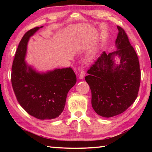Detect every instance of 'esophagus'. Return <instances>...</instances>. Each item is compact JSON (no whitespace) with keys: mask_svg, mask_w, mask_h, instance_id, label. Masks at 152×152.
I'll use <instances>...</instances> for the list:
<instances>
[{"mask_svg":"<svg viewBox=\"0 0 152 152\" xmlns=\"http://www.w3.org/2000/svg\"><path fill=\"white\" fill-rule=\"evenodd\" d=\"M84 76H85V72H84V70H80V74H79V78L80 79H83Z\"/></svg>","mask_w":152,"mask_h":152,"instance_id":"esophagus-1","label":"esophagus"}]
</instances>
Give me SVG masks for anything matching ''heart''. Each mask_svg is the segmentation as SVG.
Segmentation results:
<instances>
[{
    "mask_svg": "<svg viewBox=\"0 0 152 152\" xmlns=\"http://www.w3.org/2000/svg\"><path fill=\"white\" fill-rule=\"evenodd\" d=\"M95 54H96V52H95V51H93V52L91 53V54L88 55V57H87V58H86V61H88V62H91V61H92V60H94V56H95Z\"/></svg>",
    "mask_w": 152,
    "mask_h": 152,
    "instance_id": "b5f03b06",
    "label": "heart"
}]
</instances>
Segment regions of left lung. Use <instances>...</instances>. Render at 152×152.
Returning <instances> with one entry per match:
<instances>
[{
	"label": "left lung",
	"mask_w": 152,
	"mask_h": 152,
	"mask_svg": "<svg viewBox=\"0 0 152 152\" xmlns=\"http://www.w3.org/2000/svg\"><path fill=\"white\" fill-rule=\"evenodd\" d=\"M117 50L101 56L87 71L85 80L92 93V106L98 115L112 117L125 111L137 99L141 81L140 62L124 29L117 26ZM115 56L120 64L114 61Z\"/></svg>",
	"instance_id": "left-lung-1"
}]
</instances>
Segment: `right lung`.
Here are the masks:
<instances>
[{
  "instance_id": "right-lung-1",
  "label": "right lung",
  "mask_w": 152,
  "mask_h": 152,
  "mask_svg": "<svg viewBox=\"0 0 152 152\" xmlns=\"http://www.w3.org/2000/svg\"><path fill=\"white\" fill-rule=\"evenodd\" d=\"M42 27L25 33L12 61L11 83L17 101L30 115L38 119H56L63 112L68 91L75 85L72 69H55L40 73L27 65L25 59L29 38Z\"/></svg>"
}]
</instances>
